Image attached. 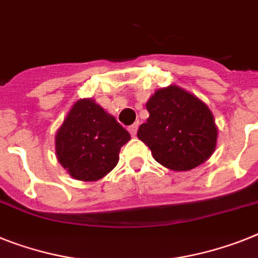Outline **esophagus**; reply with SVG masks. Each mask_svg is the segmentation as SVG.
Here are the masks:
<instances>
[{
    "label": "esophagus",
    "mask_w": 258,
    "mask_h": 258,
    "mask_svg": "<svg viewBox=\"0 0 258 258\" xmlns=\"http://www.w3.org/2000/svg\"><path fill=\"white\" fill-rule=\"evenodd\" d=\"M138 128H139V123H134V124H131L128 127L130 134H131L133 136H135L136 133H138Z\"/></svg>",
    "instance_id": "34e87169"
}]
</instances>
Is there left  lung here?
Instances as JSON below:
<instances>
[{"label":"left lung","mask_w":258,"mask_h":258,"mask_svg":"<svg viewBox=\"0 0 258 258\" xmlns=\"http://www.w3.org/2000/svg\"><path fill=\"white\" fill-rule=\"evenodd\" d=\"M149 118L138 138L168 169L190 170L213 155L218 130L201 99L176 85L159 89L147 102Z\"/></svg>","instance_id":"obj_1"}]
</instances>
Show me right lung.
<instances>
[{
    "instance_id": "1",
    "label": "right lung",
    "mask_w": 258,
    "mask_h": 258,
    "mask_svg": "<svg viewBox=\"0 0 258 258\" xmlns=\"http://www.w3.org/2000/svg\"><path fill=\"white\" fill-rule=\"evenodd\" d=\"M130 139L94 99H80L56 134V155L76 179L97 181L115 168L119 151Z\"/></svg>"
}]
</instances>
